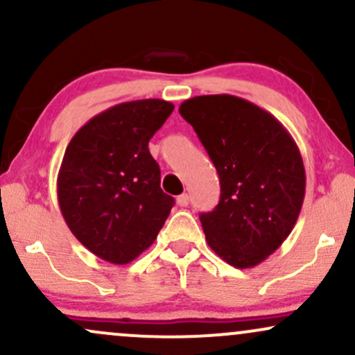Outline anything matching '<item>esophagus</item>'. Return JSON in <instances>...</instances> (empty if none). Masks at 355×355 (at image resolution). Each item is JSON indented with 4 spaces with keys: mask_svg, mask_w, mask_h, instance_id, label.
Wrapping results in <instances>:
<instances>
[{
    "mask_svg": "<svg viewBox=\"0 0 355 355\" xmlns=\"http://www.w3.org/2000/svg\"><path fill=\"white\" fill-rule=\"evenodd\" d=\"M177 203H178V207H187L190 203V197L187 193H182V195H178L177 197Z\"/></svg>",
    "mask_w": 355,
    "mask_h": 355,
    "instance_id": "obj_1",
    "label": "esophagus"
}]
</instances>
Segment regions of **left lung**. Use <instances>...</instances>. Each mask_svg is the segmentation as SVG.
Here are the masks:
<instances>
[{"label": "left lung", "mask_w": 355, "mask_h": 355, "mask_svg": "<svg viewBox=\"0 0 355 355\" xmlns=\"http://www.w3.org/2000/svg\"><path fill=\"white\" fill-rule=\"evenodd\" d=\"M220 178V202L200 214L207 242L237 268L259 266L291 235L305 195L299 146L274 115L234 95L185 100Z\"/></svg>", "instance_id": "obj_1"}]
</instances>
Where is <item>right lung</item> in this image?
Wrapping results in <instances>:
<instances>
[{
    "label": "right lung",
    "instance_id": "1",
    "mask_svg": "<svg viewBox=\"0 0 355 355\" xmlns=\"http://www.w3.org/2000/svg\"><path fill=\"white\" fill-rule=\"evenodd\" d=\"M173 112L165 100L125 101L87 121L61 162L58 203L92 254L125 266L157 239L173 207L148 141Z\"/></svg>",
    "mask_w": 355,
    "mask_h": 355
}]
</instances>
